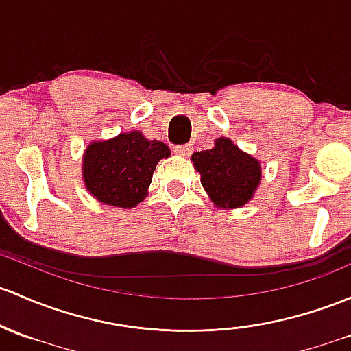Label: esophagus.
I'll use <instances>...</instances> for the list:
<instances>
[{"label": "esophagus", "instance_id": "obj_1", "mask_svg": "<svg viewBox=\"0 0 351 351\" xmlns=\"http://www.w3.org/2000/svg\"><path fill=\"white\" fill-rule=\"evenodd\" d=\"M193 151V146L191 145H180V146H175V153L176 154H182V156H188V154Z\"/></svg>", "mask_w": 351, "mask_h": 351}]
</instances>
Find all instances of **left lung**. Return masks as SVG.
<instances>
[{
    "label": "left lung",
    "mask_w": 351,
    "mask_h": 351,
    "mask_svg": "<svg viewBox=\"0 0 351 351\" xmlns=\"http://www.w3.org/2000/svg\"><path fill=\"white\" fill-rule=\"evenodd\" d=\"M191 161L210 200L220 208H241L249 204L261 183L259 161L228 138L215 139L212 149L193 153Z\"/></svg>",
    "instance_id": "1"
}]
</instances>
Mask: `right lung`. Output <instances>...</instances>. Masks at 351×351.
<instances>
[{
  "label": "right lung",
  "mask_w": 351,
  "mask_h": 351,
  "mask_svg": "<svg viewBox=\"0 0 351 351\" xmlns=\"http://www.w3.org/2000/svg\"><path fill=\"white\" fill-rule=\"evenodd\" d=\"M169 154L165 143L146 139L139 131L94 141L84 153V183L101 204L132 208L145 200L158 161Z\"/></svg>",
  "instance_id": "1"
}]
</instances>
